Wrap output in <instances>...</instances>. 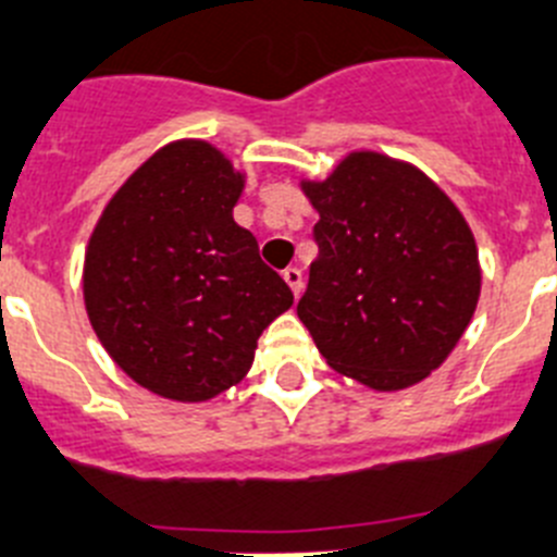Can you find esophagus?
<instances>
[{
    "mask_svg": "<svg viewBox=\"0 0 557 557\" xmlns=\"http://www.w3.org/2000/svg\"><path fill=\"white\" fill-rule=\"evenodd\" d=\"M282 275H284V282L289 284V289H293L295 298H298L300 289H304V273H300L298 268H287Z\"/></svg>",
    "mask_w": 557,
    "mask_h": 557,
    "instance_id": "34e87169",
    "label": "esophagus"
}]
</instances>
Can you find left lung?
<instances>
[{
	"mask_svg": "<svg viewBox=\"0 0 557 557\" xmlns=\"http://www.w3.org/2000/svg\"><path fill=\"white\" fill-rule=\"evenodd\" d=\"M318 209V259L300 323L331 370L367 389L420 384L467 331L481 298L475 234L411 162L350 151L325 178H300Z\"/></svg>",
	"mask_w": 557,
	"mask_h": 557,
	"instance_id": "1",
	"label": "left lung"
}]
</instances>
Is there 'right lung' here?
I'll return each instance as SVG.
<instances>
[{
	"instance_id": "obj_1",
	"label": "right lung",
	"mask_w": 557,
	"mask_h": 557,
	"mask_svg": "<svg viewBox=\"0 0 557 557\" xmlns=\"http://www.w3.org/2000/svg\"><path fill=\"white\" fill-rule=\"evenodd\" d=\"M245 173L212 143L162 146L107 201L85 248L82 298L110 359L165 400L239 384L293 293L234 223Z\"/></svg>"
}]
</instances>
